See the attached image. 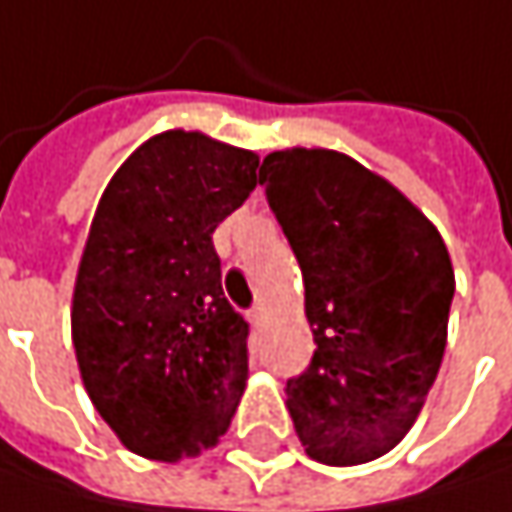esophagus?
I'll return each instance as SVG.
<instances>
[{
  "instance_id": "34e87169",
  "label": "esophagus",
  "mask_w": 512,
  "mask_h": 512,
  "mask_svg": "<svg viewBox=\"0 0 512 512\" xmlns=\"http://www.w3.org/2000/svg\"><path fill=\"white\" fill-rule=\"evenodd\" d=\"M263 316H266V310H263V304H255V307H252V310H249V322H252V325H260V322H263Z\"/></svg>"
}]
</instances>
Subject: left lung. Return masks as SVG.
Listing matches in <instances>:
<instances>
[{"label": "left lung", "mask_w": 512, "mask_h": 512, "mask_svg": "<svg viewBox=\"0 0 512 512\" xmlns=\"http://www.w3.org/2000/svg\"><path fill=\"white\" fill-rule=\"evenodd\" d=\"M260 187L302 266L316 343L284 390L296 434L325 466L369 463L404 440L437 381L448 249L398 187L334 149L266 155Z\"/></svg>", "instance_id": "8db88e82"}]
</instances>
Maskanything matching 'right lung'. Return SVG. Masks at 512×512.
<instances>
[{
  "label": "right lung",
  "mask_w": 512,
  "mask_h": 512,
  "mask_svg": "<svg viewBox=\"0 0 512 512\" xmlns=\"http://www.w3.org/2000/svg\"><path fill=\"white\" fill-rule=\"evenodd\" d=\"M249 149L172 128L108 181L72 290L84 390L149 460L199 457L228 431L249 378V325L222 293L216 225L257 184Z\"/></svg>",
  "instance_id": "right-lung-1"
}]
</instances>
